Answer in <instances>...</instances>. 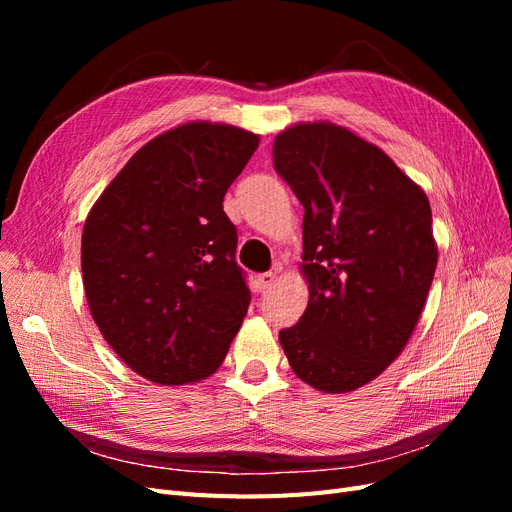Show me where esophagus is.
<instances>
[{
  "instance_id": "esophagus-1",
  "label": "esophagus",
  "mask_w": 512,
  "mask_h": 512,
  "mask_svg": "<svg viewBox=\"0 0 512 512\" xmlns=\"http://www.w3.org/2000/svg\"><path fill=\"white\" fill-rule=\"evenodd\" d=\"M275 280H277V271H267V273H260V275H258V280H256V284H258V290H267V288H271V286L275 284Z\"/></svg>"
}]
</instances>
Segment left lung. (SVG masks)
<instances>
[{"instance_id": "left-lung-1", "label": "left lung", "mask_w": 512, "mask_h": 512, "mask_svg": "<svg viewBox=\"0 0 512 512\" xmlns=\"http://www.w3.org/2000/svg\"><path fill=\"white\" fill-rule=\"evenodd\" d=\"M273 164L305 209L309 288L280 344L305 384L356 391L397 359L423 314L438 265L427 194L380 147L331 121L282 130Z\"/></svg>"}]
</instances>
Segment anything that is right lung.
I'll return each mask as SVG.
<instances>
[{"label": "right lung", "mask_w": 512, "mask_h": 512, "mask_svg": "<svg viewBox=\"0 0 512 512\" xmlns=\"http://www.w3.org/2000/svg\"><path fill=\"white\" fill-rule=\"evenodd\" d=\"M260 136L188 121L151 138L91 207L81 241L87 305L106 344L162 386L218 371L250 305L224 194Z\"/></svg>", "instance_id": "right-lung-1"}]
</instances>
